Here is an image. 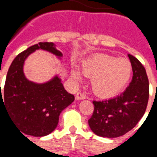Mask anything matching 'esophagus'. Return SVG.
Masks as SVG:
<instances>
[{
    "mask_svg": "<svg viewBox=\"0 0 157 157\" xmlns=\"http://www.w3.org/2000/svg\"><path fill=\"white\" fill-rule=\"evenodd\" d=\"M86 98V96L83 95L82 92H78L75 95V100H83Z\"/></svg>",
    "mask_w": 157,
    "mask_h": 157,
    "instance_id": "obj_1",
    "label": "esophagus"
}]
</instances>
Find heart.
Returning a JSON list of instances; mask_svg holds the SVG:
<instances>
[{
    "instance_id": "heart-1",
    "label": "heart",
    "mask_w": 157,
    "mask_h": 157,
    "mask_svg": "<svg viewBox=\"0 0 157 157\" xmlns=\"http://www.w3.org/2000/svg\"><path fill=\"white\" fill-rule=\"evenodd\" d=\"M82 74L92 78V89L102 98H110L121 92L131 78L133 67L128 59H117L108 55H96L83 62ZM71 75L76 82L82 77L76 70Z\"/></svg>"
}]
</instances>
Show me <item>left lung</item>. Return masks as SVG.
<instances>
[{
  "label": "left lung",
  "mask_w": 157,
  "mask_h": 157,
  "mask_svg": "<svg viewBox=\"0 0 157 157\" xmlns=\"http://www.w3.org/2000/svg\"><path fill=\"white\" fill-rule=\"evenodd\" d=\"M133 77L119 96L105 101H93L94 111L88 124L95 135L116 138L125 135L143 117L149 99V81L145 67L133 55H128Z\"/></svg>",
  "instance_id": "left-lung-1"
}]
</instances>
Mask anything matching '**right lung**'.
<instances>
[{
  "label": "right lung",
  "instance_id": "obj_1",
  "mask_svg": "<svg viewBox=\"0 0 157 157\" xmlns=\"http://www.w3.org/2000/svg\"><path fill=\"white\" fill-rule=\"evenodd\" d=\"M39 49L51 53L59 60L63 57L54 43L33 45L12 61L2 92L0 84V107L3 103L19 130L35 137L45 136L54 131L58 125L59 114L75 100L74 95L64 88L61 78L57 74L43 83L29 81L26 77L23 70L25 60Z\"/></svg>",
  "mask_w": 157,
  "mask_h": 157
}]
</instances>
